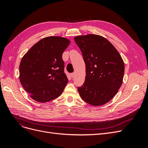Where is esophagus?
<instances>
[{"instance_id": "esophagus-1", "label": "esophagus", "mask_w": 148, "mask_h": 148, "mask_svg": "<svg viewBox=\"0 0 148 148\" xmlns=\"http://www.w3.org/2000/svg\"><path fill=\"white\" fill-rule=\"evenodd\" d=\"M70 76H71V78H74V77H75V73H71V74H70Z\"/></svg>"}]
</instances>
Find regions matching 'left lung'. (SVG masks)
Masks as SVG:
<instances>
[{
	"mask_svg": "<svg viewBox=\"0 0 148 148\" xmlns=\"http://www.w3.org/2000/svg\"><path fill=\"white\" fill-rule=\"evenodd\" d=\"M86 65L84 83L78 91L82 99L94 106H102L115 96L122 86L125 65L115 47L97 34L74 38Z\"/></svg>",
	"mask_w": 148,
	"mask_h": 148,
	"instance_id": "8db88e82",
	"label": "left lung"
}]
</instances>
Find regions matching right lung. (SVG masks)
<instances>
[{"instance_id": "obj_1", "label": "right lung", "mask_w": 148, "mask_h": 148, "mask_svg": "<svg viewBox=\"0 0 148 148\" xmlns=\"http://www.w3.org/2000/svg\"><path fill=\"white\" fill-rule=\"evenodd\" d=\"M70 43L60 36L44 38L22 57L20 81L33 99L46 102L61 95L68 83L62 53Z\"/></svg>"}]
</instances>
